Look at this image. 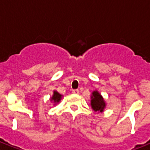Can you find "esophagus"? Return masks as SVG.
<instances>
[{
    "instance_id": "obj_1",
    "label": "esophagus",
    "mask_w": 150,
    "mask_h": 150,
    "mask_svg": "<svg viewBox=\"0 0 150 150\" xmlns=\"http://www.w3.org/2000/svg\"><path fill=\"white\" fill-rule=\"evenodd\" d=\"M79 93V91L78 89H73L72 90V93L74 94H78Z\"/></svg>"
}]
</instances>
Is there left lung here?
I'll return each mask as SVG.
<instances>
[{"label":"left lung","mask_w":150,"mask_h":150,"mask_svg":"<svg viewBox=\"0 0 150 150\" xmlns=\"http://www.w3.org/2000/svg\"><path fill=\"white\" fill-rule=\"evenodd\" d=\"M91 106L95 111L102 112L105 107L104 100L97 91H94L92 96Z\"/></svg>","instance_id":"left-lung-1"}]
</instances>
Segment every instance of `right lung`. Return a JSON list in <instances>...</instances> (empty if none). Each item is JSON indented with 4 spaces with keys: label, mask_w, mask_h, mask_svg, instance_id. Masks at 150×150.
Returning <instances> with one entry per match:
<instances>
[{
    "label": "right lung",
    "mask_w": 150,
    "mask_h": 150,
    "mask_svg": "<svg viewBox=\"0 0 150 150\" xmlns=\"http://www.w3.org/2000/svg\"><path fill=\"white\" fill-rule=\"evenodd\" d=\"M61 94H59L57 92L54 91V95H53V96H52V98H51V100H53L54 103H58L59 101L61 100Z\"/></svg>",
    "instance_id": "right-lung-1"
}]
</instances>
